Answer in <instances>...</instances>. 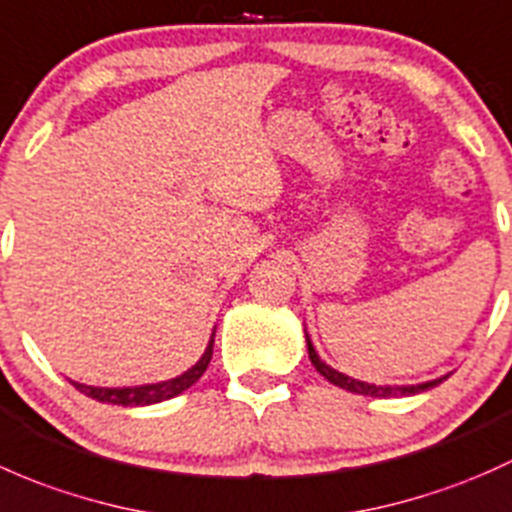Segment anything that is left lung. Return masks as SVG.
I'll return each instance as SVG.
<instances>
[{
  "label": "left lung",
  "instance_id": "1",
  "mask_svg": "<svg viewBox=\"0 0 512 512\" xmlns=\"http://www.w3.org/2000/svg\"><path fill=\"white\" fill-rule=\"evenodd\" d=\"M305 342H308V355H310V362H313L315 370H318L320 374H323V377L328 379V382H333L335 387H340V389H347V392L365 394V397H379V399H382V397H399V394H404V397H407V394H419V392H426V389L436 387V384H441V382H444L446 377H449V374H446V377L434 379V382L412 384V387H382V384H367V382H360V379H352V377H347V374H342V372L333 370V367H330V365H325V362L320 360V357H318V352H315L313 342H310V337H308V335H305Z\"/></svg>",
  "mask_w": 512,
  "mask_h": 512
}]
</instances>
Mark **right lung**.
<instances>
[{
  "label": "right lung",
  "mask_w": 512,
  "mask_h": 512,
  "mask_svg": "<svg viewBox=\"0 0 512 512\" xmlns=\"http://www.w3.org/2000/svg\"><path fill=\"white\" fill-rule=\"evenodd\" d=\"M212 350H214V333H212V340H209L207 350H204V355L199 357L197 365H194L192 370L179 374L175 379H167V382L142 384V387H123V389L88 387V384H78V382H71V384L78 389V392L86 394V397L96 399V402L118 404V407H145V404H157V402H165V399L177 397V394H182L184 389L192 387V384L207 372L209 362H212Z\"/></svg>",
  "instance_id": "right-lung-1"
}]
</instances>
